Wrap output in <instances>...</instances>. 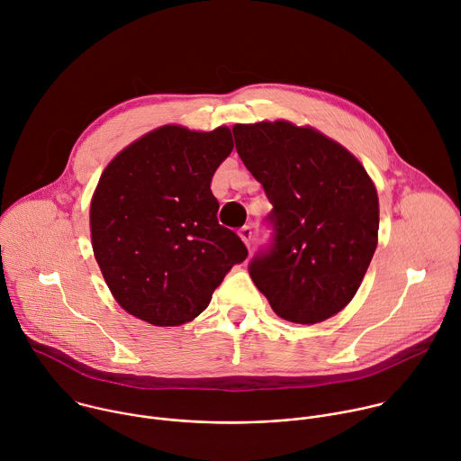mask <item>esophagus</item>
Returning a JSON list of instances; mask_svg holds the SVG:
<instances>
[{
  "instance_id": "obj_1",
  "label": "esophagus",
  "mask_w": 461,
  "mask_h": 461,
  "mask_svg": "<svg viewBox=\"0 0 461 461\" xmlns=\"http://www.w3.org/2000/svg\"><path fill=\"white\" fill-rule=\"evenodd\" d=\"M239 235H240V239L244 240L246 246L251 244V239H253V230H251V226H242V228L239 230Z\"/></svg>"
}]
</instances>
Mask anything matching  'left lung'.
Instances as JSON below:
<instances>
[{"label":"left lung","instance_id":"left-lung-1","mask_svg":"<svg viewBox=\"0 0 461 461\" xmlns=\"http://www.w3.org/2000/svg\"><path fill=\"white\" fill-rule=\"evenodd\" d=\"M246 169L274 210L268 246L248 272L274 312L321 322L356 295L377 246L379 204L361 162L338 142L290 122L233 127Z\"/></svg>","mask_w":461,"mask_h":461}]
</instances>
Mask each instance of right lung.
I'll return each mask as SVG.
<instances>
[{"mask_svg":"<svg viewBox=\"0 0 461 461\" xmlns=\"http://www.w3.org/2000/svg\"><path fill=\"white\" fill-rule=\"evenodd\" d=\"M228 127L151 131L104 169L91 203L93 251L131 315L178 326L203 313L226 274L248 257L217 221L212 178L231 153Z\"/></svg>","mask_w":461,"mask_h":461,"instance_id":"1","label":"right lung"}]
</instances>
